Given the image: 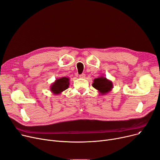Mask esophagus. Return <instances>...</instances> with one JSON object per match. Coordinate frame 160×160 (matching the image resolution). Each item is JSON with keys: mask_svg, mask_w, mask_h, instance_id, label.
<instances>
[{"mask_svg": "<svg viewBox=\"0 0 160 160\" xmlns=\"http://www.w3.org/2000/svg\"><path fill=\"white\" fill-rule=\"evenodd\" d=\"M85 76H86L85 73H82V74H81L79 75V77H80V78H85Z\"/></svg>", "mask_w": 160, "mask_h": 160, "instance_id": "1", "label": "esophagus"}]
</instances>
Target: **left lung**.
I'll use <instances>...</instances> for the list:
<instances>
[{
    "label": "left lung",
    "instance_id": "left-lung-1",
    "mask_svg": "<svg viewBox=\"0 0 160 160\" xmlns=\"http://www.w3.org/2000/svg\"><path fill=\"white\" fill-rule=\"evenodd\" d=\"M93 88L99 90L101 93H106L109 92L112 88V83L108 80L106 78H98L93 80L92 84Z\"/></svg>",
    "mask_w": 160,
    "mask_h": 160
}]
</instances>
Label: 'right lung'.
<instances>
[{
    "instance_id": "obj_1",
    "label": "right lung",
    "mask_w": 160,
    "mask_h": 160,
    "mask_svg": "<svg viewBox=\"0 0 160 160\" xmlns=\"http://www.w3.org/2000/svg\"><path fill=\"white\" fill-rule=\"evenodd\" d=\"M68 80L69 79L66 77L58 79L51 87L52 92L55 94H58L67 89L69 85Z\"/></svg>"
}]
</instances>
